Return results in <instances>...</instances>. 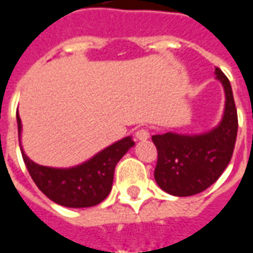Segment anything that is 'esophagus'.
Masks as SVG:
<instances>
[{
	"instance_id": "esophagus-1",
	"label": "esophagus",
	"mask_w": 253,
	"mask_h": 253,
	"mask_svg": "<svg viewBox=\"0 0 253 253\" xmlns=\"http://www.w3.org/2000/svg\"><path fill=\"white\" fill-rule=\"evenodd\" d=\"M134 136H136V139H137V140H141V141H144V140L149 139L148 129H144V128L139 129V130H137V132L134 133Z\"/></svg>"
}]
</instances>
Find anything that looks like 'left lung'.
<instances>
[{
  "label": "left lung",
  "instance_id": "obj_1",
  "mask_svg": "<svg viewBox=\"0 0 253 253\" xmlns=\"http://www.w3.org/2000/svg\"><path fill=\"white\" fill-rule=\"evenodd\" d=\"M225 91L224 116L220 124L201 134L166 132L154 134L158 149L155 180L166 193L190 197L206 190L218 179L229 165L237 137V110L229 79L215 68Z\"/></svg>",
  "mask_w": 253,
  "mask_h": 253
}]
</instances>
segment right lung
Returning <instances> with one entry per match:
<instances>
[{
    "mask_svg": "<svg viewBox=\"0 0 253 253\" xmlns=\"http://www.w3.org/2000/svg\"><path fill=\"white\" fill-rule=\"evenodd\" d=\"M18 141L21 143V119L17 112ZM134 145L130 136L109 145L91 159L70 169H53L35 163L20 144L24 163L39 190L55 204L66 208H90L101 204L113 185L116 165Z\"/></svg>",
    "mask_w": 253,
    "mask_h": 253,
    "instance_id": "right-lung-1",
    "label": "right lung"
}]
</instances>
